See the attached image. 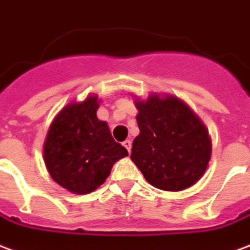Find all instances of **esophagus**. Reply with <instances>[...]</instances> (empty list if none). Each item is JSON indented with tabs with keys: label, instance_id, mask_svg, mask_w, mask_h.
<instances>
[{
	"label": "esophagus",
	"instance_id": "34e87169",
	"mask_svg": "<svg viewBox=\"0 0 250 250\" xmlns=\"http://www.w3.org/2000/svg\"><path fill=\"white\" fill-rule=\"evenodd\" d=\"M123 145L126 147L127 152L130 153V149H132V141H130V140H125V141L123 143Z\"/></svg>",
	"mask_w": 250,
	"mask_h": 250
}]
</instances>
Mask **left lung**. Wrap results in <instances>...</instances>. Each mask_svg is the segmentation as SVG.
Returning <instances> with one entry per match:
<instances>
[{
    "mask_svg": "<svg viewBox=\"0 0 250 250\" xmlns=\"http://www.w3.org/2000/svg\"><path fill=\"white\" fill-rule=\"evenodd\" d=\"M140 134L130 158L147 183L181 192L204 176L212 156V140L201 118L181 98L150 93L134 97Z\"/></svg>",
    "mask_w": 250,
    "mask_h": 250,
    "instance_id": "1",
    "label": "left lung"
}]
</instances>
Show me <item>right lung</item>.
<instances>
[{
    "mask_svg": "<svg viewBox=\"0 0 250 250\" xmlns=\"http://www.w3.org/2000/svg\"><path fill=\"white\" fill-rule=\"evenodd\" d=\"M100 100L87 94L58 112L43 143V163L53 181L74 194H89L103 185L127 150L114 141L105 121L98 120Z\"/></svg>",
    "mask_w": 250,
    "mask_h": 250,
    "instance_id": "add662e5",
    "label": "right lung"
}]
</instances>
